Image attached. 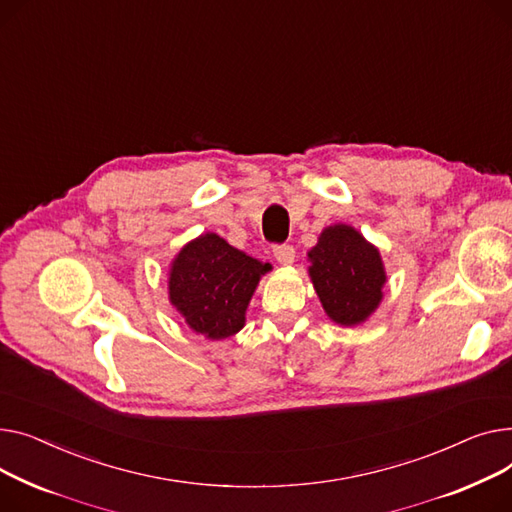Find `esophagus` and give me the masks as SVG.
Returning <instances> with one entry per match:
<instances>
[{"label":"esophagus","instance_id":"1","mask_svg":"<svg viewBox=\"0 0 512 512\" xmlns=\"http://www.w3.org/2000/svg\"><path fill=\"white\" fill-rule=\"evenodd\" d=\"M273 254H275L277 262L283 264V266H289V264H293V260H295V248L289 246V244L275 246V248H273Z\"/></svg>","mask_w":512,"mask_h":512}]
</instances>
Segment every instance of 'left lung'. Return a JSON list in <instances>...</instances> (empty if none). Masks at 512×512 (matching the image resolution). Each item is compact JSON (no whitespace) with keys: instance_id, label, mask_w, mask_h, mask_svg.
<instances>
[{"instance_id":"obj_1","label":"left lung","mask_w":512,"mask_h":512,"mask_svg":"<svg viewBox=\"0 0 512 512\" xmlns=\"http://www.w3.org/2000/svg\"><path fill=\"white\" fill-rule=\"evenodd\" d=\"M310 260V277L322 308L335 322L359 324L378 308L386 281L382 260L353 227L324 229Z\"/></svg>"}]
</instances>
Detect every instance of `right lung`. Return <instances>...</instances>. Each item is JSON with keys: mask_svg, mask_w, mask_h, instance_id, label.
Segmentation results:
<instances>
[{"mask_svg": "<svg viewBox=\"0 0 512 512\" xmlns=\"http://www.w3.org/2000/svg\"><path fill=\"white\" fill-rule=\"evenodd\" d=\"M270 266L204 233L177 254L169 275V299L208 339H227L244 326L252 293Z\"/></svg>", "mask_w": 512, "mask_h": 512, "instance_id": "right-lung-1", "label": "right lung"}]
</instances>
